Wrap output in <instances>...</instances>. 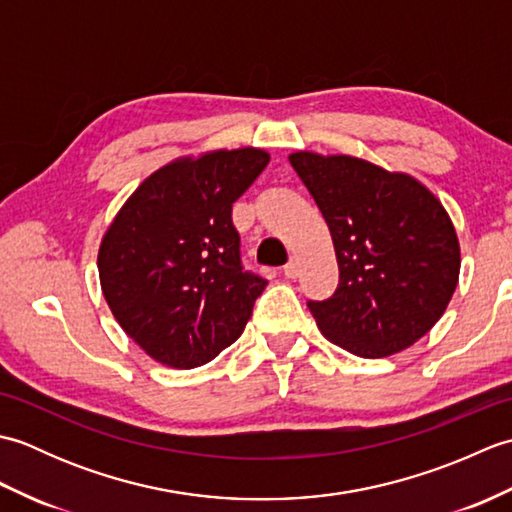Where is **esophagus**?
I'll return each instance as SVG.
<instances>
[{"label": "esophagus", "instance_id": "1", "mask_svg": "<svg viewBox=\"0 0 512 512\" xmlns=\"http://www.w3.org/2000/svg\"><path fill=\"white\" fill-rule=\"evenodd\" d=\"M284 275L288 279H295L299 275V259L297 257H290V262L284 266Z\"/></svg>", "mask_w": 512, "mask_h": 512}]
</instances>
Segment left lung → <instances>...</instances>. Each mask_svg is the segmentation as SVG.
<instances>
[{"mask_svg": "<svg viewBox=\"0 0 512 512\" xmlns=\"http://www.w3.org/2000/svg\"><path fill=\"white\" fill-rule=\"evenodd\" d=\"M330 226L339 288L308 301L328 341L383 358L422 339L460 277V242L442 202L409 173L352 156H288Z\"/></svg>", "mask_w": 512, "mask_h": 512, "instance_id": "left-lung-1", "label": "left lung"}]
</instances>
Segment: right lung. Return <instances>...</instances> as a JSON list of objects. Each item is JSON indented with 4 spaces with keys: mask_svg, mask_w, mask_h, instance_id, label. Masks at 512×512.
Returning a JSON list of instances; mask_svg holds the SVG:
<instances>
[{
    "mask_svg": "<svg viewBox=\"0 0 512 512\" xmlns=\"http://www.w3.org/2000/svg\"><path fill=\"white\" fill-rule=\"evenodd\" d=\"M268 160L257 147L171 160L140 182L107 226L103 297L154 361L200 367L244 332L266 281L242 268L231 209Z\"/></svg>",
    "mask_w": 512,
    "mask_h": 512,
    "instance_id": "obj_1",
    "label": "right lung"
}]
</instances>
